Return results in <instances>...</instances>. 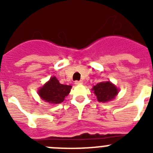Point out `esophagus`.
<instances>
[{
	"label": "esophagus",
	"mask_w": 153,
	"mask_h": 153,
	"mask_svg": "<svg viewBox=\"0 0 153 153\" xmlns=\"http://www.w3.org/2000/svg\"><path fill=\"white\" fill-rule=\"evenodd\" d=\"M75 83L76 85H78V84H82V83H83V82H82V81L81 80H76L75 81Z\"/></svg>",
	"instance_id": "obj_1"
}]
</instances>
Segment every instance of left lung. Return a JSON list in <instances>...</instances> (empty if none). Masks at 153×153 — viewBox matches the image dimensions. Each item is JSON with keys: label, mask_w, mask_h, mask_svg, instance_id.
Returning a JSON list of instances; mask_svg holds the SVG:
<instances>
[{"label": "left lung", "mask_w": 153, "mask_h": 153, "mask_svg": "<svg viewBox=\"0 0 153 153\" xmlns=\"http://www.w3.org/2000/svg\"><path fill=\"white\" fill-rule=\"evenodd\" d=\"M92 90L97 96L99 102H102L112 100L118 93V89L109 81L97 83Z\"/></svg>", "instance_id": "left-lung-1"}]
</instances>
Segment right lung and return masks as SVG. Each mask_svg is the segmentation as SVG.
<instances>
[{"instance_id":"add662e5","label":"right lung","mask_w":153,"mask_h":153,"mask_svg":"<svg viewBox=\"0 0 153 153\" xmlns=\"http://www.w3.org/2000/svg\"><path fill=\"white\" fill-rule=\"evenodd\" d=\"M72 86L60 84L55 76L51 77L42 88L39 90V95L42 100L51 103L58 104L63 102Z\"/></svg>"}]
</instances>
